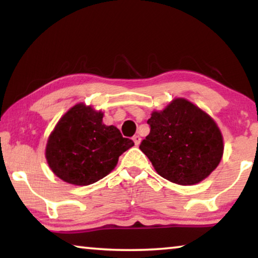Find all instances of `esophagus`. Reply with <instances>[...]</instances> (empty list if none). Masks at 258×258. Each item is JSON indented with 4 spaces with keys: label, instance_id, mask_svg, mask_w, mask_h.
<instances>
[{
    "label": "esophagus",
    "instance_id": "esophagus-1",
    "mask_svg": "<svg viewBox=\"0 0 258 258\" xmlns=\"http://www.w3.org/2000/svg\"><path fill=\"white\" fill-rule=\"evenodd\" d=\"M133 141L135 143V146H139L140 142H141V138L139 137V135H134L133 137Z\"/></svg>",
    "mask_w": 258,
    "mask_h": 258
}]
</instances>
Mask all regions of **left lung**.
Here are the masks:
<instances>
[{"instance_id":"left-lung-1","label":"left lung","mask_w":258,"mask_h":258,"mask_svg":"<svg viewBox=\"0 0 258 258\" xmlns=\"http://www.w3.org/2000/svg\"><path fill=\"white\" fill-rule=\"evenodd\" d=\"M140 149L160 176L181 185L206 178L220 164L223 138L211 117L185 99L174 100L147 121Z\"/></svg>"}]
</instances>
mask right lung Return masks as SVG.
<instances>
[{
  "mask_svg": "<svg viewBox=\"0 0 258 258\" xmlns=\"http://www.w3.org/2000/svg\"><path fill=\"white\" fill-rule=\"evenodd\" d=\"M103 113L76 104L51 133L46 160L56 176L76 185H89L108 175L119 156L134 146L115 126L102 123Z\"/></svg>",
  "mask_w": 258,
  "mask_h": 258,
  "instance_id": "add662e5",
  "label": "right lung"
}]
</instances>
